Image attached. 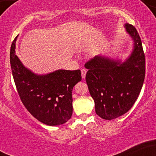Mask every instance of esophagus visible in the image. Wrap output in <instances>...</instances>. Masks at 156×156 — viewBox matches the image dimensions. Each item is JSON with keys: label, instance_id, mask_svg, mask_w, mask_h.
Masks as SVG:
<instances>
[{"label": "esophagus", "instance_id": "obj_1", "mask_svg": "<svg viewBox=\"0 0 156 156\" xmlns=\"http://www.w3.org/2000/svg\"><path fill=\"white\" fill-rule=\"evenodd\" d=\"M86 74H87V69H81V76H82V78H83V79L85 78Z\"/></svg>", "mask_w": 156, "mask_h": 156}]
</instances>
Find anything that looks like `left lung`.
Wrapping results in <instances>:
<instances>
[{"label": "left lung", "mask_w": 156, "mask_h": 156, "mask_svg": "<svg viewBox=\"0 0 156 156\" xmlns=\"http://www.w3.org/2000/svg\"><path fill=\"white\" fill-rule=\"evenodd\" d=\"M133 48L124 61L109 55H95L86 63L88 88L94 101L96 114L112 120L131 108L139 95L145 76V58L136 28L125 23Z\"/></svg>", "instance_id": "left-lung-1"}]
</instances>
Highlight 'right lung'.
Returning a JSON list of instances; mask_svg holds the SVG:
<instances>
[{
  "label": "right lung",
  "instance_id": "add662e5",
  "mask_svg": "<svg viewBox=\"0 0 156 156\" xmlns=\"http://www.w3.org/2000/svg\"><path fill=\"white\" fill-rule=\"evenodd\" d=\"M16 41L17 37L11 46L10 63L23 105L44 124L55 126L67 122L73 114V89L81 80L80 69H57L42 75L34 73L16 55Z\"/></svg>",
  "mask_w": 156,
  "mask_h": 156
}]
</instances>
